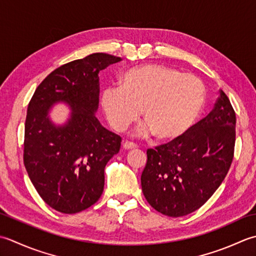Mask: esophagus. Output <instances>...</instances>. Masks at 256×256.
<instances>
[{"mask_svg":"<svg viewBox=\"0 0 256 256\" xmlns=\"http://www.w3.org/2000/svg\"><path fill=\"white\" fill-rule=\"evenodd\" d=\"M124 149H126V150H130V149H136L138 147L137 144H134V142H124Z\"/></svg>","mask_w":256,"mask_h":256,"instance_id":"obj_1","label":"esophagus"}]
</instances>
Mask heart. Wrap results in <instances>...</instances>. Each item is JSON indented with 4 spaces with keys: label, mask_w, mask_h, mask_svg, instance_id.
<instances>
[{
    "label": "heart",
    "mask_w": 256,
    "mask_h": 256,
    "mask_svg": "<svg viewBox=\"0 0 256 256\" xmlns=\"http://www.w3.org/2000/svg\"><path fill=\"white\" fill-rule=\"evenodd\" d=\"M102 107L112 127L124 132L142 114V134L162 142L179 139L204 107L206 88L199 78L159 64L132 67L119 76V87H106Z\"/></svg>",
    "instance_id": "obj_1"
}]
</instances>
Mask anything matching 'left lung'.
Masks as SVG:
<instances>
[{
    "instance_id": "8db88e82",
    "label": "left lung",
    "mask_w": 256,
    "mask_h": 256,
    "mask_svg": "<svg viewBox=\"0 0 256 256\" xmlns=\"http://www.w3.org/2000/svg\"><path fill=\"white\" fill-rule=\"evenodd\" d=\"M236 112L220 90L212 112L179 139L147 150L142 174L146 200L178 218L201 208L230 169L236 144Z\"/></svg>"
}]
</instances>
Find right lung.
<instances>
[{
	"label": "right lung",
	"instance_id": "add662e5",
	"mask_svg": "<svg viewBox=\"0 0 256 256\" xmlns=\"http://www.w3.org/2000/svg\"><path fill=\"white\" fill-rule=\"evenodd\" d=\"M120 57L95 53L53 70L36 88L25 120L24 166L42 199L72 214L92 206L104 191L105 166L119 152L122 137L104 128L95 114L102 70ZM65 102L72 112L56 126L48 110Z\"/></svg>",
	"mask_w": 256,
	"mask_h": 256
}]
</instances>
